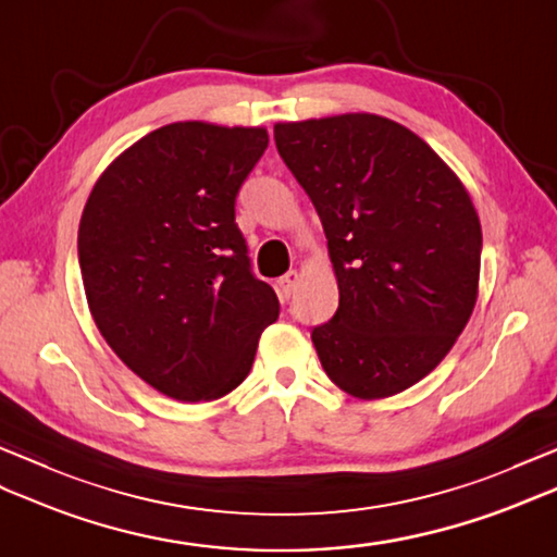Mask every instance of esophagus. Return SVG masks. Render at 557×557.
Returning <instances> with one entry per match:
<instances>
[{
    "instance_id": "1",
    "label": "esophagus",
    "mask_w": 557,
    "mask_h": 557,
    "mask_svg": "<svg viewBox=\"0 0 557 557\" xmlns=\"http://www.w3.org/2000/svg\"><path fill=\"white\" fill-rule=\"evenodd\" d=\"M297 282H299V272H297V270H289L285 277H280L277 287H280V292H282V297L289 299V297H292V292H294V287H297Z\"/></svg>"
}]
</instances>
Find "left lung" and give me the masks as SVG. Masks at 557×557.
Instances as JSON below:
<instances>
[{
    "mask_svg": "<svg viewBox=\"0 0 557 557\" xmlns=\"http://www.w3.org/2000/svg\"><path fill=\"white\" fill-rule=\"evenodd\" d=\"M280 158L323 222L339 306L313 327L339 389L393 397L453 349L479 297L481 222L459 176L385 116L275 124Z\"/></svg>",
    "mask_w": 557,
    "mask_h": 557,
    "instance_id": "left-lung-1",
    "label": "left lung"
}]
</instances>
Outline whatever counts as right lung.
<instances>
[{"instance_id": "add662e5", "label": "right lung", "mask_w": 557, "mask_h": 557, "mask_svg": "<svg viewBox=\"0 0 557 557\" xmlns=\"http://www.w3.org/2000/svg\"><path fill=\"white\" fill-rule=\"evenodd\" d=\"M265 148L263 126L168 124L126 148L83 208L78 265L92 321L172 399L210 401L242 385L280 315L234 222Z\"/></svg>"}]
</instances>
